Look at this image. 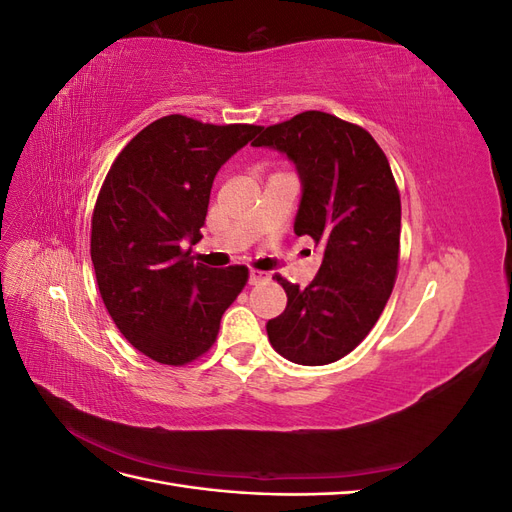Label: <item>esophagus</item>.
Here are the masks:
<instances>
[{"label": "esophagus", "mask_w": 512, "mask_h": 512, "mask_svg": "<svg viewBox=\"0 0 512 512\" xmlns=\"http://www.w3.org/2000/svg\"><path fill=\"white\" fill-rule=\"evenodd\" d=\"M265 277H267V273H262V271H250V284L256 286V284H260L262 280H265Z\"/></svg>", "instance_id": "obj_1"}]
</instances>
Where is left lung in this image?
<instances>
[{"label": "left lung", "instance_id": "1", "mask_svg": "<svg viewBox=\"0 0 512 512\" xmlns=\"http://www.w3.org/2000/svg\"><path fill=\"white\" fill-rule=\"evenodd\" d=\"M252 145L297 166L294 232L324 247L307 288L277 277L288 303L267 322L269 342L292 363H335L374 329L395 286L401 200L389 160L367 130L320 111L260 128Z\"/></svg>", "mask_w": 512, "mask_h": 512}]
</instances>
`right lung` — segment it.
<instances>
[{
  "label": "right lung",
  "mask_w": 512,
  "mask_h": 512,
  "mask_svg": "<svg viewBox=\"0 0 512 512\" xmlns=\"http://www.w3.org/2000/svg\"><path fill=\"white\" fill-rule=\"evenodd\" d=\"M258 132L166 115L123 147L102 183L91 218L102 301L121 335L162 365L205 354L247 282L245 267L209 269L183 245L203 237L218 170Z\"/></svg>",
  "instance_id": "1"
}]
</instances>
